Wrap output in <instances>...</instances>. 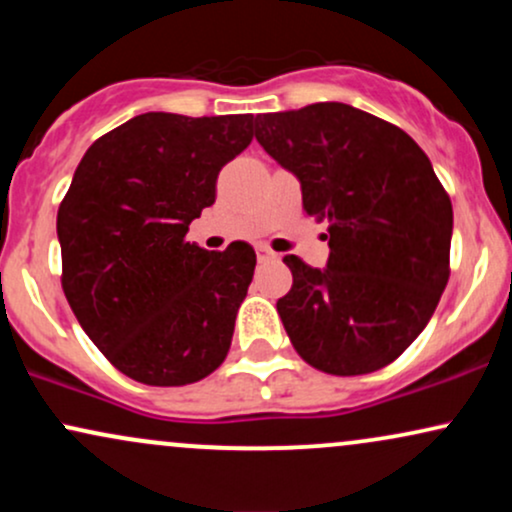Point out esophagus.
Returning <instances> with one entry per match:
<instances>
[{
  "mask_svg": "<svg viewBox=\"0 0 512 512\" xmlns=\"http://www.w3.org/2000/svg\"><path fill=\"white\" fill-rule=\"evenodd\" d=\"M257 257H260V260L264 262V260H276V252L274 250H269V248H264V245H260V248H257Z\"/></svg>",
  "mask_w": 512,
  "mask_h": 512,
  "instance_id": "1",
  "label": "esophagus"
}]
</instances>
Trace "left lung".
Masks as SVG:
<instances>
[{"instance_id": "left-lung-1", "label": "left lung", "mask_w": 512, "mask_h": 512, "mask_svg": "<svg viewBox=\"0 0 512 512\" xmlns=\"http://www.w3.org/2000/svg\"><path fill=\"white\" fill-rule=\"evenodd\" d=\"M255 137L330 233L325 269L284 257L293 286L276 310L293 349L330 375L385 368L450 279L452 204L431 161L407 132L346 103L257 115Z\"/></svg>"}]
</instances>
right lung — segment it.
Instances as JSON below:
<instances>
[{
	"label": "right lung",
	"mask_w": 512,
	"mask_h": 512,
	"mask_svg": "<svg viewBox=\"0 0 512 512\" xmlns=\"http://www.w3.org/2000/svg\"><path fill=\"white\" fill-rule=\"evenodd\" d=\"M252 127V115H137L91 144L62 199L64 296L91 342L137 383H197L231 349L255 250L209 252L185 236Z\"/></svg>",
	"instance_id": "obj_1"
}]
</instances>
